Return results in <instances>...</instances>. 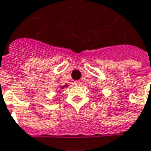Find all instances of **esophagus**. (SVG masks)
<instances>
[{
	"label": "esophagus",
	"mask_w": 151,
	"mask_h": 151,
	"mask_svg": "<svg viewBox=\"0 0 151 151\" xmlns=\"http://www.w3.org/2000/svg\"><path fill=\"white\" fill-rule=\"evenodd\" d=\"M74 84H75V85H76V86H80V85H81V81H76L75 82H74Z\"/></svg>",
	"instance_id": "esophagus-1"
}]
</instances>
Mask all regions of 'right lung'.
Masks as SVG:
<instances>
[{
	"label": "right lung",
	"instance_id": "obj_1",
	"mask_svg": "<svg viewBox=\"0 0 151 151\" xmlns=\"http://www.w3.org/2000/svg\"><path fill=\"white\" fill-rule=\"evenodd\" d=\"M64 87H67V85H64L63 87H62V88H64Z\"/></svg>",
	"mask_w": 151,
	"mask_h": 151
}]
</instances>
